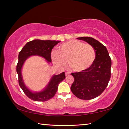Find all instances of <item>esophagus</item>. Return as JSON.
I'll return each mask as SVG.
<instances>
[{
  "label": "esophagus",
  "instance_id": "1",
  "mask_svg": "<svg viewBox=\"0 0 129 129\" xmlns=\"http://www.w3.org/2000/svg\"><path fill=\"white\" fill-rule=\"evenodd\" d=\"M70 72H65V76H66V77H67V76H68L69 75H70Z\"/></svg>",
  "mask_w": 129,
  "mask_h": 129
}]
</instances>
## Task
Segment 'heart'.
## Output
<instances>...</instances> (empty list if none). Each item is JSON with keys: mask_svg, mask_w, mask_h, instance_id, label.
I'll return each mask as SVG.
<instances>
[{"mask_svg": "<svg viewBox=\"0 0 129 129\" xmlns=\"http://www.w3.org/2000/svg\"><path fill=\"white\" fill-rule=\"evenodd\" d=\"M58 51H52L51 59L54 64L61 68L65 67L67 62L72 70L82 72L93 64L96 53L93 47L82 41L72 40L58 46Z\"/></svg>", "mask_w": 129, "mask_h": 129, "instance_id": "obj_1", "label": "heart"}]
</instances>
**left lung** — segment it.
<instances>
[{
    "label": "left lung",
    "instance_id": "left-lung-1",
    "mask_svg": "<svg viewBox=\"0 0 129 129\" xmlns=\"http://www.w3.org/2000/svg\"><path fill=\"white\" fill-rule=\"evenodd\" d=\"M93 47L96 57L93 64L82 72L71 75L74 81L71 90L76 96L83 100H89L99 96L108 86L110 78L112 61L106 47L92 37L77 38Z\"/></svg>",
    "mask_w": 129,
    "mask_h": 129
}]
</instances>
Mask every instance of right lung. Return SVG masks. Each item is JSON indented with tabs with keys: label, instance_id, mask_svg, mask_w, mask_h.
Returning a JSON list of instances; mask_svg holds the SVG:
<instances>
[{
	"label": "right lung",
	"instance_id": "add662e5",
	"mask_svg": "<svg viewBox=\"0 0 129 129\" xmlns=\"http://www.w3.org/2000/svg\"><path fill=\"white\" fill-rule=\"evenodd\" d=\"M61 41L34 40L29 41L19 52L16 71L19 77V83L24 93L32 100L39 102L47 101L52 98L57 91L58 84L65 78V72L53 75L46 87L40 91H32L25 85L21 74L24 62L31 56H40L46 59L49 64L51 62V53L53 47Z\"/></svg>",
	"mask_w": 129,
	"mask_h": 129
}]
</instances>
